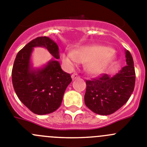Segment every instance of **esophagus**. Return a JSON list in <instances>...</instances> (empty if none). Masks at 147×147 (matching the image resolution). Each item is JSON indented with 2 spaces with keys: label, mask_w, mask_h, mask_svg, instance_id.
<instances>
[{
  "label": "esophagus",
  "mask_w": 147,
  "mask_h": 147,
  "mask_svg": "<svg viewBox=\"0 0 147 147\" xmlns=\"http://www.w3.org/2000/svg\"><path fill=\"white\" fill-rule=\"evenodd\" d=\"M72 80H75V79H77V78H79V76H78V74L77 73H74V74H72Z\"/></svg>",
  "instance_id": "esophagus-1"
}]
</instances>
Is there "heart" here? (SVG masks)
<instances>
[{
	"instance_id": "heart-1",
	"label": "heart",
	"mask_w": 147,
	"mask_h": 147,
	"mask_svg": "<svg viewBox=\"0 0 147 147\" xmlns=\"http://www.w3.org/2000/svg\"><path fill=\"white\" fill-rule=\"evenodd\" d=\"M112 48L103 45L83 46L75 51L62 54V61L69 69L75 68L80 62H87V68L92 74L99 75L111 65L116 59Z\"/></svg>"
}]
</instances>
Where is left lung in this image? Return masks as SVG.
Here are the masks:
<instances>
[{
  "label": "left lung",
  "instance_id": "obj_1",
  "mask_svg": "<svg viewBox=\"0 0 147 147\" xmlns=\"http://www.w3.org/2000/svg\"><path fill=\"white\" fill-rule=\"evenodd\" d=\"M127 65L113 76L107 74L100 78L86 80L85 104L94 113L106 116L125 105L133 94L136 82L134 62L125 50Z\"/></svg>",
  "mask_w": 147,
  "mask_h": 147
}]
</instances>
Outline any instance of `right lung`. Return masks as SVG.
Masks as SVG:
<instances>
[{"label": "right lung", "instance_id": "obj_1", "mask_svg": "<svg viewBox=\"0 0 147 147\" xmlns=\"http://www.w3.org/2000/svg\"><path fill=\"white\" fill-rule=\"evenodd\" d=\"M34 47L47 49L54 59L42 67H34L31 55ZM59 58V46L47 36L33 39L16 56L11 72L14 91L20 100L36 114H48L56 111L72 82L70 75L62 70Z\"/></svg>", "mask_w": 147, "mask_h": 147}]
</instances>
